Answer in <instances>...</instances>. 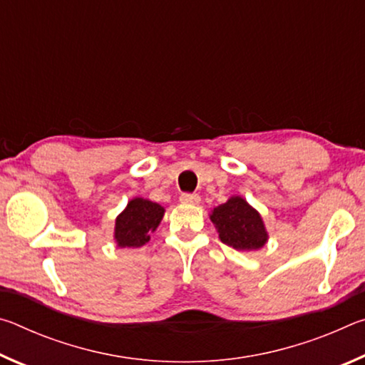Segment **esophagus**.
<instances>
[{"label":"esophagus","instance_id":"obj_1","mask_svg":"<svg viewBox=\"0 0 365 365\" xmlns=\"http://www.w3.org/2000/svg\"><path fill=\"white\" fill-rule=\"evenodd\" d=\"M180 201L187 202V205H197V202L201 201V197H200V195H196V193H182Z\"/></svg>","mask_w":365,"mask_h":365}]
</instances>
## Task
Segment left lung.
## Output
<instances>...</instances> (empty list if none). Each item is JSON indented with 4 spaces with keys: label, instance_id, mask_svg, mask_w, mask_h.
Here are the masks:
<instances>
[{
    "label": "left lung",
    "instance_id": "left-lung-1",
    "mask_svg": "<svg viewBox=\"0 0 365 365\" xmlns=\"http://www.w3.org/2000/svg\"><path fill=\"white\" fill-rule=\"evenodd\" d=\"M211 220L217 227L220 242L238 251L259 250L267 242L261 215L240 196L215 207Z\"/></svg>",
    "mask_w": 365,
    "mask_h": 365
}]
</instances>
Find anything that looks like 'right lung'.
Masks as SVG:
<instances>
[{"label": "right lung", "mask_w": 365, "mask_h": 365, "mask_svg": "<svg viewBox=\"0 0 365 365\" xmlns=\"http://www.w3.org/2000/svg\"><path fill=\"white\" fill-rule=\"evenodd\" d=\"M164 207L158 202L135 197L115 219V242L120 248H140L150 242V235L163 220Z\"/></svg>", "instance_id": "add662e5"}]
</instances>
